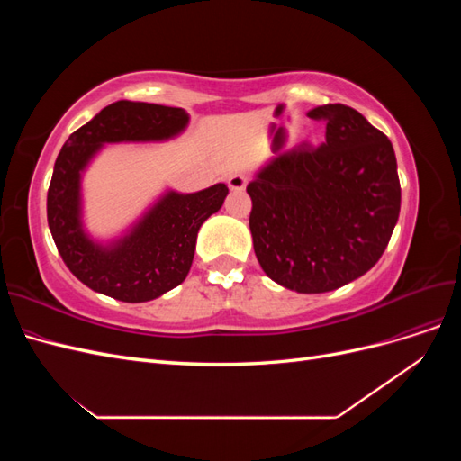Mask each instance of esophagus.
I'll list each match as a JSON object with an SVG mask.
<instances>
[{
  "label": "esophagus",
  "instance_id": "1",
  "mask_svg": "<svg viewBox=\"0 0 461 461\" xmlns=\"http://www.w3.org/2000/svg\"><path fill=\"white\" fill-rule=\"evenodd\" d=\"M246 185H248V178L244 175H232V176H229V188L234 190V192L244 190Z\"/></svg>",
  "mask_w": 461,
  "mask_h": 461
}]
</instances>
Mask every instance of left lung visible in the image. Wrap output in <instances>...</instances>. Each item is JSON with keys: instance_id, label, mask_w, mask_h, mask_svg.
<instances>
[{"instance_id": "8db88e82", "label": "left lung", "mask_w": 461, "mask_h": 461, "mask_svg": "<svg viewBox=\"0 0 461 461\" xmlns=\"http://www.w3.org/2000/svg\"><path fill=\"white\" fill-rule=\"evenodd\" d=\"M325 142L273 159L248 185L254 252L269 278L302 294L337 290L381 259L400 215L386 134L342 104L308 113Z\"/></svg>"}]
</instances>
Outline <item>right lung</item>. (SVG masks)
I'll use <instances>...</instances> for the list:
<instances>
[{
    "mask_svg": "<svg viewBox=\"0 0 461 461\" xmlns=\"http://www.w3.org/2000/svg\"><path fill=\"white\" fill-rule=\"evenodd\" d=\"M180 107L121 100L75 131L55 159L48 188V225L59 254L80 283L121 302L159 298L185 281L202 222L219 212L227 185L196 194L169 192L115 246L88 240L80 227V171L105 142L165 140L186 127Z\"/></svg>",
    "mask_w": 461,
    "mask_h": 461,
    "instance_id": "1",
    "label": "right lung"
}]
</instances>
